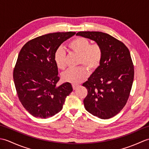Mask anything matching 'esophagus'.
<instances>
[{
    "label": "esophagus",
    "mask_w": 149,
    "mask_h": 149,
    "mask_svg": "<svg viewBox=\"0 0 149 149\" xmlns=\"http://www.w3.org/2000/svg\"><path fill=\"white\" fill-rule=\"evenodd\" d=\"M79 86V85L77 84H72V88L74 90H76Z\"/></svg>",
    "instance_id": "34e87169"
}]
</instances>
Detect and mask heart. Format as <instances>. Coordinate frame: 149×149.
Instances as JSON below:
<instances>
[{
    "label": "heart",
    "instance_id": "1",
    "mask_svg": "<svg viewBox=\"0 0 149 149\" xmlns=\"http://www.w3.org/2000/svg\"><path fill=\"white\" fill-rule=\"evenodd\" d=\"M68 47L72 52L79 55V65H86L92 71L99 67L103 55L102 48L99 45H91L90 42L88 39L78 37L72 40L68 43ZM54 61L58 68L61 70L65 68L66 65V55L61 49H58L56 52ZM86 67L81 66L77 68L68 69L63 73V80L73 84H77L83 81L89 74L88 70Z\"/></svg>",
    "mask_w": 149,
    "mask_h": 149
}]
</instances>
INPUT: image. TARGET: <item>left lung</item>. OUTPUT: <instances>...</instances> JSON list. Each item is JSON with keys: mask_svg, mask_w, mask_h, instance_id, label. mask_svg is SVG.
Returning a JSON list of instances; mask_svg holds the SVG:
<instances>
[{"mask_svg": "<svg viewBox=\"0 0 149 149\" xmlns=\"http://www.w3.org/2000/svg\"><path fill=\"white\" fill-rule=\"evenodd\" d=\"M76 35L95 41L103 53L99 67L83 84L88 90L85 109L101 119L112 118L125 106L131 92L134 72L129 50L108 34L81 31Z\"/></svg>", "mask_w": 149, "mask_h": 149, "instance_id": "obj_1", "label": "left lung"}]
</instances>
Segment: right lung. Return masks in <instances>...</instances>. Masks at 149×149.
Listing matches in <instances>:
<instances>
[{
    "label": "right lung",
    "mask_w": 149,
    "mask_h": 149,
    "mask_svg": "<svg viewBox=\"0 0 149 149\" xmlns=\"http://www.w3.org/2000/svg\"><path fill=\"white\" fill-rule=\"evenodd\" d=\"M75 32L54 33L27 42L18 56L13 80L18 99L31 115L47 118L59 113L73 88L59 80L54 54L61 44Z\"/></svg>",
    "instance_id": "obj_1"
}]
</instances>
